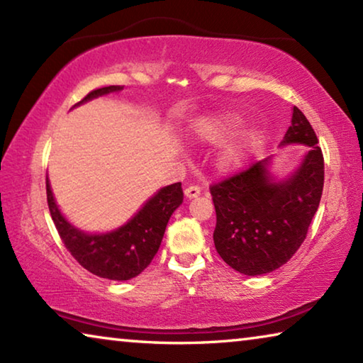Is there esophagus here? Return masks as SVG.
Returning <instances> with one entry per match:
<instances>
[{
	"mask_svg": "<svg viewBox=\"0 0 363 363\" xmlns=\"http://www.w3.org/2000/svg\"><path fill=\"white\" fill-rule=\"evenodd\" d=\"M201 192V189L199 186H195V184H190V186L186 187L184 190V194H186L187 199H195V196H199Z\"/></svg>",
	"mask_w": 363,
	"mask_h": 363,
	"instance_id": "esophagus-1",
	"label": "esophagus"
}]
</instances>
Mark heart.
<instances>
[{"instance_id":"1","label":"heart","mask_w":363,"mask_h":363,"mask_svg":"<svg viewBox=\"0 0 363 363\" xmlns=\"http://www.w3.org/2000/svg\"><path fill=\"white\" fill-rule=\"evenodd\" d=\"M238 126V120L235 116H219V118H213L210 121H206L203 125V133L206 139L210 140H220L225 138L227 134L232 133L235 128ZM251 136H248L245 140H250ZM243 153V145L235 147V149H229L223 157H220V167L224 168H230L235 167V164L240 162Z\"/></svg>"}]
</instances>
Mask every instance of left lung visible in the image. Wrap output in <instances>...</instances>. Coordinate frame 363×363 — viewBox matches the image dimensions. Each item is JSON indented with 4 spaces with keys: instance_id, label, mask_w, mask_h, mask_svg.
<instances>
[{
    "instance_id": "obj_1",
    "label": "left lung",
    "mask_w": 363,
    "mask_h": 363,
    "mask_svg": "<svg viewBox=\"0 0 363 363\" xmlns=\"http://www.w3.org/2000/svg\"><path fill=\"white\" fill-rule=\"evenodd\" d=\"M281 144H306L309 152L290 179L272 182L267 160L210 186L216 227L214 247L232 269L262 275L284 266L306 240L323 190V153L314 128L298 107Z\"/></svg>"
}]
</instances>
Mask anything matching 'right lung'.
Returning <instances> with one entry per match:
<instances>
[{"label":"right lung","instance_id":"obj_1","mask_svg":"<svg viewBox=\"0 0 363 363\" xmlns=\"http://www.w3.org/2000/svg\"><path fill=\"white\" fill-rule=\"evenodd\" d=\"M120 89L121 86L93 89L78 104ZM46 196L60 240L79 266L102 279L130 280L143 272L157 255L171 214L182 203L184 192L181 182L162 189L130 223L104 235H88L67 223L56 206L48 179Z\"/></svg>","mask_w":363,"mask_h":363}]
</instances>
